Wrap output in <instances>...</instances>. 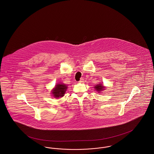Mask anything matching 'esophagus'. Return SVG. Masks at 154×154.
Wrapping results in <instances>:
<instances>
[{"mask_svg": "<svg viewBox=\"0 0 154 154\" xmlns=\"http://www.w3.org/2000/svg\"><path fill=\"white\" fill-rule=\"evenodd\" d=\"M84 82V79H83V78H81V79H80V80L79 81V83H83Z\"/></svg>", "mask_w": 154, "mask_h": 154, "instance_id": "1", "label": "esophagus"}]
</instances>
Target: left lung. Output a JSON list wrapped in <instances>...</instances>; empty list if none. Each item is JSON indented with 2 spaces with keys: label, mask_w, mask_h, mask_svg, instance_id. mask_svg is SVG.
<instances>
[{
  "label": "left lung",
  "mask_w": 154,
  "mask_h": 154,
  "mask_svg": "<svg viewBox=\"0 0 154 154\" xmlns=\"http://www.w3.org/2000/svg\"><path fill=\"white\" fill-rule=\"evenodd\" d=\"M94 88L96 91H97L99 93H101V91L105 90L106 87H104L102 84H98V85H95Z\"/></svg>",
  "instance_id": "left-lung-1"
}]
</instances>
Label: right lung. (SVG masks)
I'll return each mask as SVG.
<instances>
[{
  "instance_id": "1",
  "label": "right lung",
  "mask_w": 154,
  "mask_h": 154,
  "mask_svg": "<svg viewBox=\"0 0 154 154\" xmlns=\"http://www.w3.org/2000/svg\"><path fill=\"white\" fill-rule=\"evenodd\" d=\"M67 88V86L65 84H57L51 91V94L55 98H60L64 96Z\"/></svg>"
}]
</instances>
